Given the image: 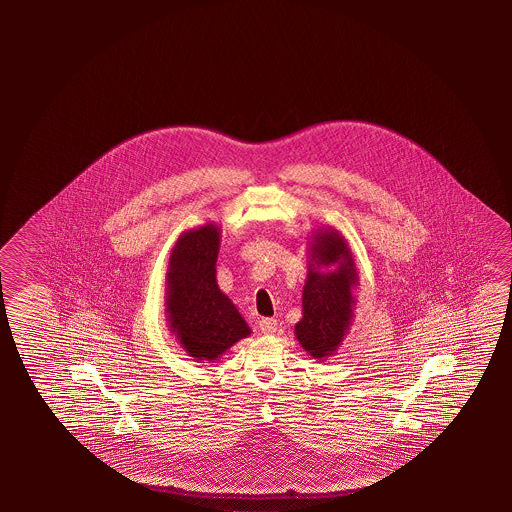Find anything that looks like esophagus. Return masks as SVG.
<instances>
[{
    "mask_svg": "<svg viewBox=\"0 0 512 512\" xmlns=\"http://www.w3.org/2000/svg\"><path fill=\"white\" fill-rule=\"evenodd\" d=\"M259 327L260 330H262V334L269 336V334H275V332H277L278 321L273 318L260 319Z\"/></svg>",
    "mask_w": 512,
    "mask_h": 512,
    "instance_id": "1",
    "label": "esophagus"
}]
</instances>
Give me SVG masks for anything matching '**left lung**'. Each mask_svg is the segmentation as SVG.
<instances>
[{"label": "left lung", "mask_w": 512, "mask_h": 512, "mask_svg": "<svg viewBox=\"0 0 512 512\" xmlns=\"http://www.w3.org/2000/svg\"><path fill=\"white\" fill-rule=\"evenodd\" d=\"M310 239L303 318L296 323L294 336L312 359L327 361L352 327L359 273L350 244L339 230L319 227Z\"/></svg>", "instance_id": "8db88e82"}]
</instances>
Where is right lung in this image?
<instances>
[{"label": "right lung", "mask_w": 512, "mask_h": 512, "mask_svg": "<svg viewBox=\"0 0 512 512\" xmlns=\"http://www.w3.org/2000/svg\"><path fill=\"white\" fill-rule=\"evenodd\" d=\"M221 228L216 223L185 230L169 253L166 318L169 330L194 361H218L252 334L241 312L216 280Z\"/></svg>", "instance_id": "add662e5"}]
</instances>
